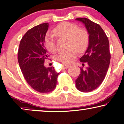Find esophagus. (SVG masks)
<instances>
[{"label": "esophagus", "instance_id": "obj_1", "mask_svg": "<svg viewBox=\"0 0 124 124\" xmlns=\"http://www.w3.org/2000/svg\"><path fill=\"white\" fill-rule=\"evenodd\" d=\"M68 67H69V65H67V64H62V68H63V69H67V68H68Z\"/></svg>", "mask_w": 124, "mask_h": 124}]
</instances>
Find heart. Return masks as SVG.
Returning <instances> with one entry per match:
<instances>
[{
	"instance_id": "obj_1",
	"label": "heart",
	"mask_w": 124,
	"mask_h": 124,
	"mask_svg": "<svg viewBox=\"0 0 124 124\" xmlns=\"http://www.w3.org/2000/svg\"><path fill=\"white\" fill-rule=\"evenodd\" d=\"M53 32L59 38L67 39L69 49L59 52L57 55V60L63 63H70L77 55V50L81 53L85 50L89 43L88 32L85 29L79 28L75 24L70 22H63L53 30ZM45 45L49 51L54 53L56 51L54 38L50 34L45 36Z\"/></svg>"
}]
</instances>
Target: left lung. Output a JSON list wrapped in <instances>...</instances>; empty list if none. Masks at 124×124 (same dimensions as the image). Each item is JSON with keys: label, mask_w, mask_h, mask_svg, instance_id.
<instances>
[{"label": "left lung", "mask_w": 124, "mask_h": 124, "mask_svg": "<svg viewBox=\"0 0 124 124\" xmlns=\"http://www.w3.org/2000/svg\"><path fill=\"white\" fill-rule=\"evenodd\" d=\"M88 32V48L80 58V62L88 64L85 70L80 68V74L76 80V88L82 92H90L97 89L105 78L110 62L111 54L107 35L98 24L86 18H78Z\"/></svg>", "instance_id": "left-lung-1"}]
</instances>
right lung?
<instances>
[{
	"label": "right lung",
	"instance_id": "1",
	"mask_svg": "<svg viewBox=\"0 0 124 124\" xmlns=\"http://www.w3.org/2000/svg\"><path fill=\"white\" fill-rule=\"evenodd\" d=\"M49 24L41 23L29 30L22 37L18 52V61L26 81L31 88L46 93L54 89L59 73L53 67H45L48 59L44 42Z\"/></svg>",
	"mask_w": 124,
	"mask_h": 124
}]
</instances>
